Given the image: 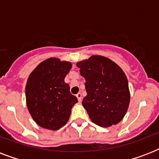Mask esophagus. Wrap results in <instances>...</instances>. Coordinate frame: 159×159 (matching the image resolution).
<instances>
[{"label":"esophagus","instance_id":"obj_1","mask_svg":"<svg viewBox=\"0 0 159 159\" xmlns=\"http://www.w3.org/2000/svg\"><path fill=\"white\" fill-rule=\"evenodd\" d=\"M76 96H77V99H78V102H82V93H81V92H78Z\"/></svg>","mask_w":159,"mask_h":159}]
</instances>
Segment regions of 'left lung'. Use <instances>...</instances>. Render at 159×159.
I'll use <instances>...</instances> for the list:
<instances>
[{"instance_id":"left-lung-1","label":"left lung","mask_w":159,"mask_h":159,"mask_svg":"<svg viewBox=\"0 0 159 159\" xmlns=\"http://www.w3.org/2000/svg\"><path fill=\"white\" fill-rule=\"evenodd\" d=\"M86 80L87 96L82 106L93 123L101 127L118 124L129 104L128 80L116 62L95 55L77 63Z\"/></svg>"}]
</instances>
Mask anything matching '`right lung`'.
I'll return each instance as SVG.
<instances>
[{
	"mask_svg": "<svg viewBox=\"0 0 159 159\" xmlns=\"http://www.w3.org/2000/svg\"><path fill=\"white\" fill-rule=\"evenodd\" d=\"M71 62L51 57L39 63L27 81L25 96L32 118L43 128L57 130L65 125L77 98L64 82Z\"/></svg>",
	"mask_w": 159,
	"mask_h": 159,
	"instance_id": "right-lung-1",
	"label": "right lung"
}]
</instances>
